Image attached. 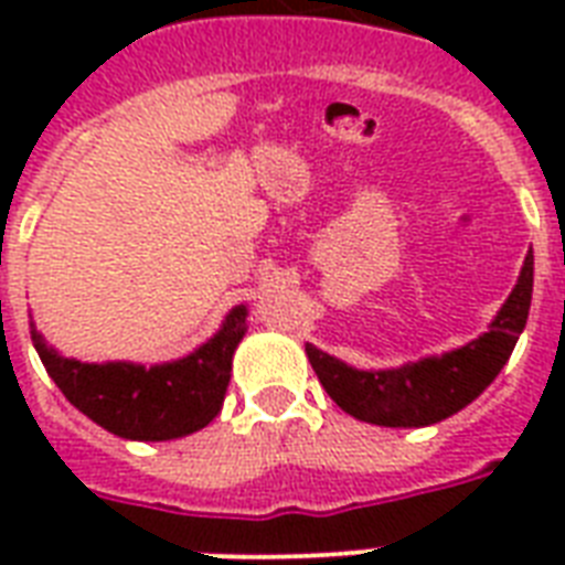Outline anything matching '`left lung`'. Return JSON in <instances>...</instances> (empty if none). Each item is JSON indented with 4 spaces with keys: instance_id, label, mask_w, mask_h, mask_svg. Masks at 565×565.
Wrapping results in <instances>:
<instances>
[{
    "instance_id": "1",
    "label": "left lung",
    "mask_w": 565,
    "mask_h": 565,
    "mask_svg": "<svg viewBox=\"0 0 565 565\" xmlns=\"http://www.w3.org/2000/svg\"><path fill=\"white\" fill-rule=\"evenodd\" d=\"M534 292V252H527L519 281L478 340L430 354L395 370H354L317 345H305L326 393L349 416L384 428H425L472 404L495 381L519 334L525 331Z\"/></svg>"
}]
</instances>
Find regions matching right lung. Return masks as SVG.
Returning a JSON list of instances; mask_svg holds the SVG:
<instances>
[{
    "mask_svg": "<svg viewBox=\"0 0 565 565\" xmlns=\"http://www.w3.org/2000/svg\"><path fill=\"white\" fill-rule=\"evenodd\" d=\"M246 305L231 308L220 331L167 363H84L57 354L31 322V343L66 402L122 439L163 443L188 437L216 419L231 381V361L246 337Z\"/></svg>",
    "mask_w": 565,
    "mask_h": 565,
    "instance_id": "obj_1",
    "label": "right lung"
}]
</instances>
